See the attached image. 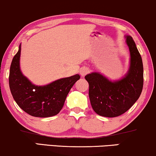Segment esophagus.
<instances>
[{
    "label": "esophagus",
    "mask_w": 156,
    "mask_h": 156,
    "mask_svg": "<svg viewBox=\"0 0 156 156\" xmlns=\"http://www.w3.org/2000/svg\"><path fill=\"white\" fill-rule=\"evenodd\" d=\"M88 73H89V70L86 68H83L80 70V74L81 75V76H85Z\"/></svg>",
    "instance_id": "esophagus-1"
}]
</instances>
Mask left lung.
Instances as JSON below:
<instances>
[{
  "label": "left lung",
  "instance_id": "1",
  "mask_svg": "<svg viewBox=\"0 0 156 156\" xmlns=\"http://www.w3.org/2000/svg\"><path fill=\"white\" fill-rule=\"evenodd\" d=\"M130 52V66L125 78L112 82L99 74L85 76L89 84V98L93 109L98 115L115 117L131 108L140 96L143 87V65L133 39L127 36Z\"/></svg>",
  "mask_w": 156,
  "mask_h": 156
}]
</instances>
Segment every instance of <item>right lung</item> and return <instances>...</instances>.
<instances>
[{"label":"right lung","instance_id":"right-lung-1","mask_svg":"<svg viewBox=\"0 0 156 156\" xmlns=\"http://www.w3.org/2000/svg\"><path fill=\"white\" fill-rule=\"evenodd\" d=\"M20 54L21 45L13 57L9 73V87L15 101L21 109L33 117H49L58 114L69 91L80 76L77 74L47 86H35L21 73Z\"/></svg>","mask_w":156,"mask_h":156}]
</instances>
